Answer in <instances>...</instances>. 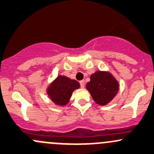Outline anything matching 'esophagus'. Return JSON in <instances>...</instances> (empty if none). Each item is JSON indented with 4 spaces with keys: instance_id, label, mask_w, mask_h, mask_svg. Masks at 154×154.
<instances>
[{
    "instance_id": "obj_1",
    "label": "esophagus",
    "mask_w": 154,
    "mask_h": 154,
    "mask_svg": "<svg viewBox=\"0 0 154 154\" xmlns=\"http://www.w3.org/2000/svg\"><path fill=\"white\" fill-rule=\"evenodd\" d=\"M79 83H80L81 87H82V88H84V86H85V82H84V80H82V81H80V82H79Z\"/></svg>"
}]
</instances>
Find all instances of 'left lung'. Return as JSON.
Here are the masks:
<instances>
[{
  "instance_id": "left-lung-1",
  "label": "left lung",
  "mask_w": 154,
  "mask_h": 154,
  "mask_svg": "<svg viewBox=\"0 0 154 154\" xmlns=\"http://www.w3.org/2000/svg\"><path fill=\"white\" fill-rule=\"evenodd\" d=\"M86 87L95 103L105 106L117 95L119 83L110 72L99 70L91 75Z\"/></svg>"
}]
</instances>
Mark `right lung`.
<instances>
[{
  "instance_id": "right-lung-1",
  "label": "right lung",
  "mask_w": 154,
  "mask_h": 154,
  "mask_svg": "<svg viewBox=\"0 0 154 154\" xmlns=\"http://www.w3.org/2000/svg\"><path fill=\"white\" fill-rule=\"evenodd\" d=\"M79 87L77 81L60 75L48 87L47 94L54 103L63 106L70 101L72 92Z\"/></svg>"
}]
</instances>
